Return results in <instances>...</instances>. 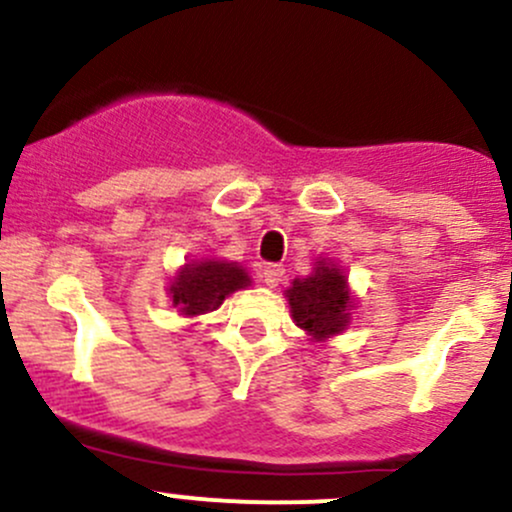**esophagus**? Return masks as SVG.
<instances>
[{
    "label": "esophagus",
    "mask_w": 512,
    "mask_h": 512,
    "mask_svg": "<svg viewBox=\"0 0 512 512\" xmlns=\"http://www.w3.org/2000/svg\"><path fill=\"white\" fill-rule=\"evenodd\" d=\"M282 274H284V269L279 265H267L265 269H262L260 277H262V282L269 286V289H274V286L282 282Z\"/></svg>",
    "instance_id": "obj_1"
}]
</instances>
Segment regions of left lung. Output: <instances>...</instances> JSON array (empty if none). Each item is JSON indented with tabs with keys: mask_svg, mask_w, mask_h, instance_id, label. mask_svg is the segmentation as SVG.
Returning a JSON list of instances; mask_svg holds the SVG:
<instances>
[{
	"mask_svg": "<svg viewBox=\"0 0 512 512\" xmlns=\"http://www.w3.org/2000/svg\"><path fill=\"white\" fill-rule=\"evenodd\" d=\"M291 318L311 342H325L350 328L357 308L347 274L330 257H316L308 277H296L284 291Z\"/></svg>",
	"mask_w": 512,
	"mask_h": 512,
	"instance_id": "obj_1",
	"label": "left lung"
}]
</instances>
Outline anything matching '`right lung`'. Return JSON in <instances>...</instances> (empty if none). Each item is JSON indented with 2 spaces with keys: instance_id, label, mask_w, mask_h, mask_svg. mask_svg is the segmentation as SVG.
<instances>
[{
  "instance_id": "obj_1",
  "label": "right lung",
  "mask_w": 512,
  "mask_h": 512,
  "mask_svg": "<svg viewBox=\"0 0 512 512\" xmlns=\"http://www.w3.org/2000/svg\"><path fill=\"white\" fill-rule=\"evenodd\" d=\"M252 279L243 265L221 257H199L184 262L167 286L172 308L179 316L196 318L216 311L235 291L250 286Z\"/></svg>"
}]
</instances>
